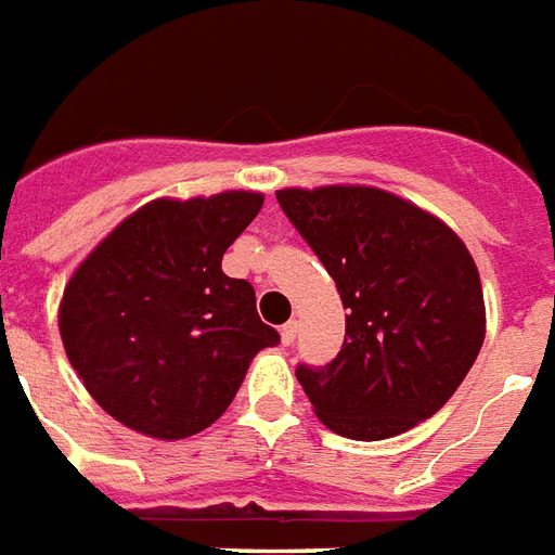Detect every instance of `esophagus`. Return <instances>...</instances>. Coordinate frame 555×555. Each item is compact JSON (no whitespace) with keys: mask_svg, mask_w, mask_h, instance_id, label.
Here are the masks:
<instances>
[{"mask_svg":"<svg viewBox=\"0 0 555 555\" xmlns=\"http://www.w3.org/2000/svg\"><path fill=\"white\" fill-rule=\"evenodd\" d=\"M295 336H298V324H295V322L283 324V327H281V341H283V345H293Z\"/></svg>","mask_w":555,"mask_h":555,"instance_id":"obj_1","label":"esophagus"}]
</instances>
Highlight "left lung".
I'll return each instance as SVG.
<instances>
[{
	"label": "left lung",
	"instance_id": "8db88e82",
	"mask_svg": "<svg viewBox=\"0 0 555 555\" xmlns=\"http://www.w3.org/2000/svg\"><path fill=\"white\" fill-rule=\"evenodd\" d=\"M278 204L345 304V341L295 377L324 427L391 439L439 412L486 336L477 266L462 240L415 204L374 186L281 190Z\"/></svg>",
	"mask_w": 555,
	"mask_h": 555
}]
</instances>
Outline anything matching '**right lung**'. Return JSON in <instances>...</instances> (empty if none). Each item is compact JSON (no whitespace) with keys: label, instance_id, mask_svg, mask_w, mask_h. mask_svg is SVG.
Returning a JSON list of instances; mask_svg holds the SVG:
<instances>
[{"label":"right lung","instance_id":"right-lung-1","mask_svg":"<svg viewBox=\"0 0 555 555\" xmlns=\"http://www.w3.org/2000/svg\"><path fill=\"white\" fill-rule=\"evenodd\" d=\"M260 193L157 198L95 245L61 301V339L107 415L154 439L210 427L248 362L281 336L222 254L260 214Z\"/></svg>","mask_w":555,"mask_h":555}]
</instances>
